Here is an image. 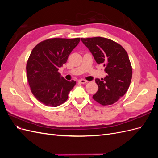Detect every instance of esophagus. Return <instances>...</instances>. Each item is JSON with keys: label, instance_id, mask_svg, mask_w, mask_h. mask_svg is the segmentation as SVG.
I'll list each match as a JSON object with an SVG mask.
<instances>
[{"label": "esophagus", "instance_id": "esophagus-1", "mask_svg": "<svg viewBox=\"0 0 158 158\" xmlns=\"http://www.w3.org/2000/svg\"><path fill=\"white\" fill-rule=\"evenodd\" d=\"M79 82L81 84H85L88 82V81L84 80V79H80V80H79Z\"/></svg>", "mask_w": 158, "mask_h": 158}]
</instances>
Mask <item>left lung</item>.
<instances>
[{"label":"left lung","instance_id":"8db88e82","mask_svg":"<svg viewBox=\"0 0 158 158\" xmlns=\"http://www.w3.org/2000/svg\"><path fill=\"white\" fill-rule=\"evenodd\" d=\"M83 44L98 64L106 66L107 76L95 80L99 89L93 99L102 106H109L123 96L130 85L132 70L127 51L117 43L107 38H82Z\"/></svg>","mask_w":158,"mask_h":158}]
</instances>
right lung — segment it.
<instances>
[{"instance_id":"add662e5","label":"right lung","mask_w":158,"mask_h":158,"mask_svg":"<svg viewBox=\"0 0 158 158\" xmlns=\"http://www.w3.org/2000/svg\"><path fill=\"white\" fill-rule=\"evenodd\" d=\"M80 38H53L41 41L31 52L26 72L31 91L36 99L47 106L57 107L67 100L76 84L61 77L58 70L66 63Z\"/></svg>"}]
</instances>
